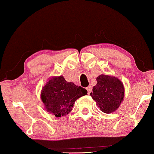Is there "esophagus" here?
<instances>
[{
	"label": "esophagus",
	"instance_id": "1",
	"mask_svg": "<svg viewBox=\"0 0 154 154\" xmlns=\"http://www.w3.org/2000/svg\"><path fill=\"white\" fill-rule=\"evenodd\" d=\"M87 90H88V94H90V92H92V87L91 86H88V87L87 88Z\"/></svg>",
	"mask_w": 154,
	"mask_h": 154
}]
</instances>
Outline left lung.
I'll use <instances>...</instances> for the list:
<instances>
[{"mask_svg":"<svg viewBox=\"0 0 154 154\" xmlns=\"http://www.w3.org/2000/svg\"><path fill=\"white\" fill-rule=\"evenodd\" d=\"M90 96L95 101L100 110L110 113L118 109L124 97V87L117 78L102 74L96 79Z\"/></svg>","mask_w":154,"mask_h":154,"instance_id":"obj_1","label":"left lung"}]
</instances>
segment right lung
<instances>
[{"instance_id":"add662e5","label":"right lung","mask_w":154,"mask_h":154,"mask_svg":"<svg viewBox=\"0 0 154 154\" xmlns=\"http://www.w3.org/2000/svg\"><path fill=\"white\" fill-rule=\"evenodd\" d=\"M87 93L85 88L66 82L60 75L48 81L42 90L41 100L48 112L61 117L70 113L75 101Z\"/></svg>"}]
</instances>
